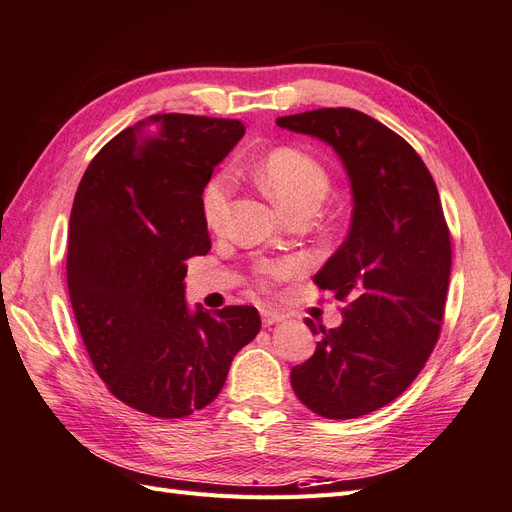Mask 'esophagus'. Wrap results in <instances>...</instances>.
<instances>
[{
  "label": "esophagus",
  "mask_w": 512,
  "mask_h": 512,
  "mask_svg": "<svg viewBox=\"0 0 512 512\" xmlns=\"http://www.w3.org/2000/svg\"><path fill=\"white\" fill-rule=\"evenodd\" d=\"M261 322H264V326L279 324V322H283V313L272 311V309H261Z\"/></svg>",
  "instance_id": "34e87169"
}]
</instances>
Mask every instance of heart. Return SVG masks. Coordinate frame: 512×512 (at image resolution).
Returning a JSON list of instances; mask_svg holds the SVG:
<instances>
[{"mask_svg":"<svg viewBox=\"0 0 512 512\" xmlns=\"http://www.w3.org/2000/svg\"><path fill=\"white\" fill-rule=\"evenodd\" d=\"M255 175L261 188L268 192L270 199L283 212L296 205L318 207L324 201L326 192H329V175H326L324 166L305 151L290 147L274 149L266 157H261L255 168ZM231 192L233 177L227 170H222V173L209 179L203 190L201 209L207 227L212 231H220L225 227L229 218ZM294 270L296 264H292V261H277V264H268L261 268V274L272 279H283Z\"/></svg>","mask_w":512,"mask_h":512,"instance_id":"heart-1","label":"heart"}]
</instances>
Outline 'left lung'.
<instances>
[{"label":"left lung","mask_w":512,"mask_h":512,"mask_svg":"<svg viewBox=\"0 0 512 512\" xmlns=\"http://www.w3.org/2000/svg\"><path fill=\"white\" fill-rule=\"evenodd\" d=\"M277 125L329 144L352 190L346 240L313 277L346 300L344 322L307 318L320 342L292 387L322 417L368 415L415 381L439 339L452 266L439 192L411 144L368 114L322 108Z\"/></svg>","instance_id":"1"}]
</instances>
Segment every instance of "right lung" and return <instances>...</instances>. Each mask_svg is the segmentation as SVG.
I'll list each match as a JSON object with an SVG mask.
<instances>
[{"label": "right lung", "mask_w": 512, "mask_h": 512, "mask_svg": "<svg viewBox=\"0 0 512 512\" xmlns=\"http://www.w3.org/2000/svg\"><path fill=\"white\" fill-rule=\"evenodd\" d=\"M244 125L155 114L103 147L75 192L67 283L97 374L153 417L205 409L261 329L255 307L186 303V261L209 251L201 196Z\"/></svg>", "instance_id": "right-lung-1"}]
</instances>
